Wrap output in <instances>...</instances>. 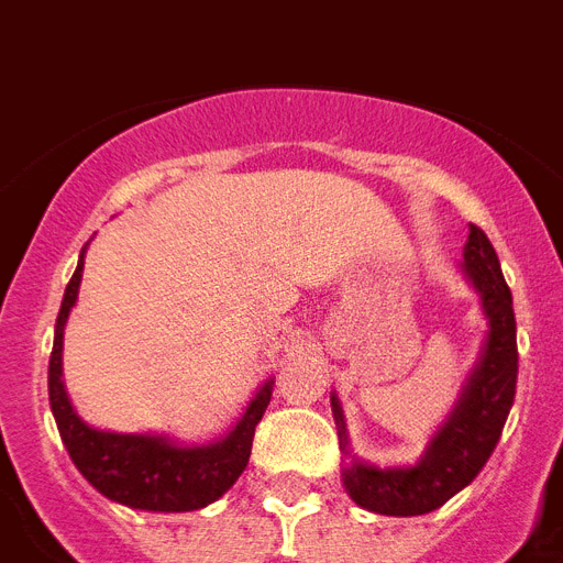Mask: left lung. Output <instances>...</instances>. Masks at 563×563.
<instances>
[{"instance_id": "left-lung-1", "label": "left lung", "mask_w": 563, "mask_h": 563, "mask_svg": "<svg viewBox=\"0 0 563 563\" xmlns=\"http://www.w3.org/2000/svg\"><path fill=\"white\" fill-rule=\"evenodd\" d=\"M464 272L484 300L489 318V338L472 372L455 412L434 434L423 461L412 470H377L352 461L343 470V484L354 504L377 515H427L443 507L455 493L478 478V472L495 452L518 380V343H515L512 291L500 274L498 254L484 231L470 223L464 249ZM334 420L340 423V443L346 450V429L338 400L332 398Z\"/></svg>"}]
</instances>
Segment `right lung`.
Returning a JSON list of instances; mask_svg holds the SVG:
<instances>
[{"label":"right lung","instance_id":"right-lung-1","mask_svg":"<svg viewBox=\"0 0 563 563\" xmlns=\"http://www.w3.org/2000/svg\"><path fill=\"white\" fill-rule=\"evenodd\" d=\"M85 254V249H82ZM82 254L77 272L65 289L59 318H56L54 352L48 363V395L56 427L63 434L65 450L88 484L97 486L106 498L131 509L148 512H191L217 500L240 478L249 464L254 427L272 400V380L254 395L238 427L223 441L209 446H174L165 438L151 434L99 432L79 420L63 386V332L70 309L77 303L82 280Z\"/></svg>","mask_w":563,"mask_h":563}]
</instances>
